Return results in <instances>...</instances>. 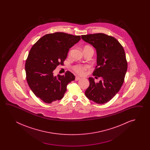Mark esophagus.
I'll list each match as a JSON object with an SVG mask.
<instances>
[{"label": "esophagus", "instance_id": "obj_1", "mask_svg": "<svg viewBox=\"0 0 150 150\" xmlns=\"http://www.w3.org/2000/svg\"><path fill=\"white\" fill-rule=\"evenodd\" d=\"M80 79V77L78 76H76V78H75V80H76V81H78V80H79Z\"/></svg>", "mask_w": 150, "mask_h": 150}]
</instances>
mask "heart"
<instances>
[{
  "label": "heart",
  "instance_id": "obj_1",
  "mask_svg": "<svg viewBox=\"0 0 150 150\" xmlns=\"http://www.w3.org/2000/svg\"><path fill=\"white\" fill-rule=\"evenodd\" d=\"M85 48H92L91 47H90L89 45H86ZM89 66L88 65H86V64H76L75 65H74L72 67V69L73 70L78 74L79 75H83L85 74L86 70H87V69H88Z\"/></svg>",
  "mask_w": 150,
  "mask_h": 150
}]
</instances>
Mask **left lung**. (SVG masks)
I'll use <instances>...</instances> for the list:
<instances>
[{
    "mask_svg": "<svg viewBox=\"0 0 150 150\" xmlns=\"http://www.w3.org/2000/svg\"><path fill=\"white\" fill-rule=\"evenodd\" d=\"M81 38L96 48L97 65L93 75L102 78L98 83L89 78L85 95L96 103H105L118 92L124 83L127 68L125 50L115 38L103 33L81 35Z\"/></svg>",
    "mask_w": 150,
    "mask_h": 150,
    "instance_id": "obj_1",
    "label": "left lung"
}]
</instances>
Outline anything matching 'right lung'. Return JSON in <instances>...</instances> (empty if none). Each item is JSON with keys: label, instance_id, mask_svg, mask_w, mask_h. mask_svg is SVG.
<instances>
[{"label": "right lung", "instance_id": "add662e5", "mask_svg": "<svg viewBox=\"0 0 150 150\" xmlns=\"http://www.w3.org/2000/svg\"><path fill=\"white\" fill-rule=\"evenodd\" d=\"M80 39L79 35L56 32L42 37L30 50L25 61L26 80L35 96L45 103L62 99L67 84L75 79L69 71L55 76L53 71L64 64L70 48Z\"/></svg>", "mask_w": 150, "mask_h": 150}]
</instances>
